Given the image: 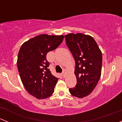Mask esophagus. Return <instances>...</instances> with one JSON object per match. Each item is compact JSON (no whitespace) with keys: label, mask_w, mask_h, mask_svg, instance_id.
Masks as SVG:
<instances>
[{"label":"esophagus","mask_w":122,"mask_h":122,"mask_svg":"<svg viewBox=\"0 0 122 122\" xmlns=\"http://www.w3.org/2000/svg\"><path fill=\"white\" fill-rule=\"evenodd\" d=\"M65 76H66V72L65 71H63V72H62V76L63 77H65Z\"/></svg>","instance_id":"34e87169"}]
</instances>
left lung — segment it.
<instances>
[{
    "label": "left lung",
    "instance_id": "1",
    "mask_svg": "<svg viewBox=\"0 0 122 122\" xmlns=\"http://www.w3.org/2000/svg\"><path fill=\"white\" fill-rule=\"evenodd\" d=\"M66 45L76 63V86L69 89L73 96L83 98L90 94L101 76L102 54L94 38L83 34L65 35Z\"/></svg>",
    "mask_w": 122,
    "mask_h": 122
}]
</instances>
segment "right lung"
<instances>
[{"mask_svg":"<svg viewBox=\"0 0 122 122\" xmlns=\"http://www.w3.org/2000/svg\"><path fill=\"white\" fill-rule=\"evenodd\" d=\"M63 35H38L23 43L18 53L17 67L27 92L38 99L50 97L59 78L51 74L46 54L62 43Z\"/></svg>","mask_w":122,"mask_h":122,"instance_id":"right-lung-1","label":"right lung"}]
</instances>
